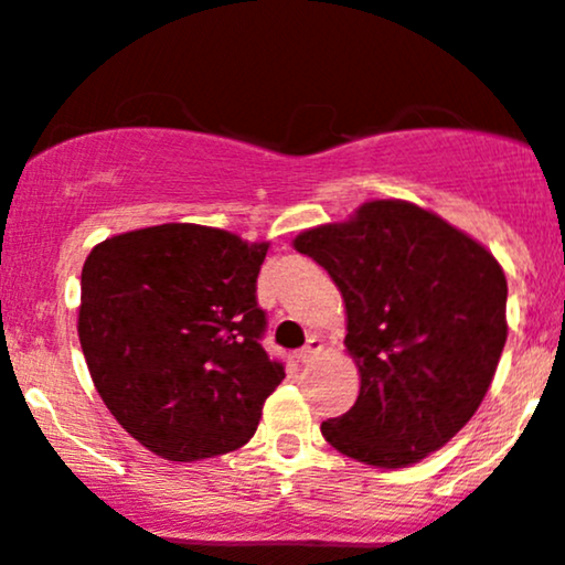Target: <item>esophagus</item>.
Instances as JSON below:
<instances>
[{
	"label": "esophagus",
	"instance_id": "esophagus-1",
	"mask_svg": "<svg viewBox=\"0 0 565 565\" xmlns=\"http://www.w3.org/2000/svg\"><path fill=\"white\" fill-rule=\"evenodd\" d=\"M321 351H324V345H321V340H319V338H311V340H308V343H306V349L300 351V362H306V364L313 362V359L319 356Z\"/></svg>",
	"mask_w": 565,
	"mask_h": 565
}]
</instances>
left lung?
<instances>
[{
    "mask_svg": "<svg viewBox=\"0 0 565 565\" xmlns=\"http://www.w3.org/2000/svg\"><path fill=\"white\" fill-rule=\"evenodd\" d=\"M345 302L359 370L349 413L321 424L338 454L375 469L448 445L491 388L507 343V276L480 241L399 198L295 235Z\"/></svg>",
    "mask_w": 565,
    "mask_h": 565,
    "instance_id": "1",
    "label": "left lung"
}]
</instances>
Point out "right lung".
<instances>
[{
    "label": "right lung",
    "mask_w": 565,
    "mask_h": 565,
    "mask_svg": "<svg viewBox=\"0 0 565 565\" xmlns=\"http://www.w3.org/2000/svg\"><path fill=\"white\" fill-rule=\"evenodd\" d=\"M268 241L169 222L96 244L77 334L117 424L166 461L244 448L284 367L259 345L257 273Z\"/></svg>",
    "instance_id": "right-lung-1"
}]
</instances>
